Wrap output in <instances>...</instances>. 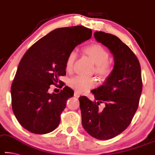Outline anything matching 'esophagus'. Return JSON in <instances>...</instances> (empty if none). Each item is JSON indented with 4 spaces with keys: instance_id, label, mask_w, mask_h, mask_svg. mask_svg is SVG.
Returning <instances> with one entry per match:
<instances>
[{
    "instance_id": "esophagus-1",
    "label": "esophagus",
    "mask_w": 155,
    "mask_h": 155,
    "mask_svg": "<svg viewBox=\"0 0 155 155\" xmlns=\"http://www.w3.org/2000/svg\"><path fill=\"white\" fill-rule=\"evenodd\" d=\"M74 96H75V97H76V98H79L80 96V93H78V92H77V91H75V94H74Z\"/></svg>"
}]
</instances>
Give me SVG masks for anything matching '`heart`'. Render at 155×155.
Masks as SVG:
<instances>
[{
    "label": "heart",
    "mask_w": 155,
    "mask_h": 155,
    "mask_svg": "<svg viewBox=\"0 0 155 155\" xmlns=\"http://www.w3.org/2000/svg\"><path fill=\"white\" fill-rule=\"evenodd\" d=\"M84 52L92 59L96 64L95 73L102 78H106L113 72V67L108 63L109 53L104 47L98 44H94L84 48ZM77 51L71 50L67 56L66 69L71 71L73 68L74 62L77 58ZM96 80L94 78H85L75 76L69 80L71 88L78 93H84L94 88L96 85Z\"/></svg>",
    "instance_id": "obj_1"
}]
</instances>
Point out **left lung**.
<instances>
[{"label": "left lung", "mask_w": 155, "mask_h": 155, "mask_svg": "<svg viewBox=\"0 0 155 155\" xmlns=\"http://www.w3.org/2000/svg\"><path fill=\"white\" fill-rule=\"evenodd\" d=\"M94 38L113 54V72L101 86L91 90L96 101L79 98L82 124L89 135L108 140L124 131L137 110L142 92L140 65L134 53L115 35L96 31ZM104 102L103 111L98 105Z\"/></svg>", "instance_id": "left-lung-1"}]
</instances>
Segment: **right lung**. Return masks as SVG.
I'll return each instance as SVG.
<instances>
[{
    "label": "right lung",
    "mask_w": 155,
    "mask_h": 155,
    "mask_svg": "<svg viewBox=\"0 0 155 155\" xmlns=\"http://www.w3.org/2000/svg\"><path fill=\"white\" fill-rule=\"evenodd\" d=\"M91 34L90 28L82 26L57 28L24 54L11 86L13 113L24 129L45 134L59 124L67 100L73 97L74 91L67 86L58 94L48 90L51 84L59 83L61 86L59 78L66 74L68 53Z\"/></svg>",
    "instance_id": "obj_1"
}]
</instances>
